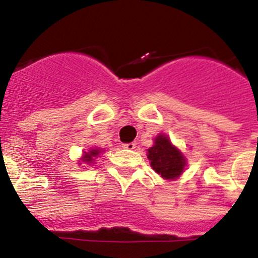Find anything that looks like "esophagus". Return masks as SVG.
Here are the masks:
<instances>
[{
	"mask_svg": "<svg viewBox=\"0 0 258 258\" xmlns=\"http://www.w3.org/2000/svg\"><path fill=\"white\" fill-rule=\"evenodd\" d=\"M122 148H125V150H134L136 143H125V145H122Z\"/></svg>",
	"mask_w": 258,
	"mask_h": 258,
	"instance_id": "1",
	"label": "esophagus"
}]
</instances>
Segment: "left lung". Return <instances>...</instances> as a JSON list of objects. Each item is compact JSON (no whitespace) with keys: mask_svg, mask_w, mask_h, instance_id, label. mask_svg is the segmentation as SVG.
I'll list each match as a JSON object with an SVG mask.
<instances>
[{"mask_svg":"<svg viewBox=\"0 0 258 258\" xmlns=\"http://www.w3.org/2000/svg\"><path fill=\"white\" fill-rule=\"evenodd\" d=\"M147 158L151 167L165 180H176L180 178L188 165L184 153L172 145L169 136L165 133L155 137L153 146L147 150Z\"/></svg>","mask_w":258,"mask_h":258,"instance_id":"8db88e82","label":"left lung"}]
</instances>
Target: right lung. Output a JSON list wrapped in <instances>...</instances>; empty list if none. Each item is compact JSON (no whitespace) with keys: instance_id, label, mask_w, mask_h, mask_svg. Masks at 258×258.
<instances>
[{"instance_id":"1","label":"right lung","mask_w":258,"mask_h":258,"mask_svg":"<svg viewBox=\"0 0 258 258\" xmlns=\"http://www.w3.org/2000/svg\"><path fill=\"white\" fill-rule=\"evenodd\" d=\"M102 152H105V150L102 148H98V147H92L91 150L88 151H83V155L82 157L79 158V164L78 165H92L93 166L94 161H96V158L101 155ZM86 167V166H84Z\"/></svg>"}]
</instances>
